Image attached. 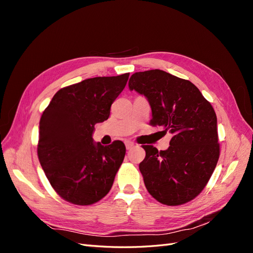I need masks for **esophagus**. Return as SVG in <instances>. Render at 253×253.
I'll use <instances>...</instances> for the list:
<instances>
[{
	"label": "esophagus",
	"mask_w": 253,
	"mask_h": 253,
	"mask_svg": "<svg viewBox=\"0 0 253 253\" xmlns=\"http://www.w3.org/2000/svg\"><path fill=\"white\" fill-rule=\"evenodd\" d=\"M134 143L133 142H131V141H126V150H131L133 147H134Z\"/></svg>",
	"instance_id": "obj_1"
}]
</instances>
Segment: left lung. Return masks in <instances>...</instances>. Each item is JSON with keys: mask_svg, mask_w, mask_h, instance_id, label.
<instances>
[{"mask_svg": "<svg viewBox=\"0 0 253 253\" xmlns=\"http://www.w3.org/2000/svg\"><path fill=\"white\" fill-rule=\"evenodd\" d=\"M128 87L147 97L150 125L173 135L170 147L158 151L142 145L139 165L149 193L167 206H178L200 194L219 157L217 119L211 103L192 82L160 70L131 76Z\"/></svg>", "mask_w": 253, "mask_h": 253, "instance_id": "obj_1", "label": "left lung"}]
</instances>
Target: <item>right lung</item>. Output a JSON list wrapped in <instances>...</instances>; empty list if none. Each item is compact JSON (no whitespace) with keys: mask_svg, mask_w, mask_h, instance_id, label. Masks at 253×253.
I'll list each match as a JSON object with an SVG mask.
<instances>
[{"mask_svg":"<svg viewBox=\"0 0 253 253\" xmlns=\"http://www.w3.org/2000/svg\"><path fill=\"white\" fill-rule=\"evenodd\" d=\"M129 73L95 77L59 89L44 110L38 157L53 190L79 206L99 202L110 192L126 155L125 143H94L95 125L110 116Z\"/></svg>","mask_w":253,"mask_h":253,"instance_id":"right-lung-1","label":"right lung"}]
</instances>
